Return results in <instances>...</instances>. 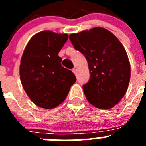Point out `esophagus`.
I'll return each instance as SVG.
<instances>
[{"instance_id": "obj_1", "label": "esophagus", "mask_w": 146, "mask_h": 146, "mask_svg": "<svg viewBox=\"0 0 146 146\" xmlns=\"http://www.w3.org/2000/svg\"><path fill=\"white\" fill-rule=\"evenodd\" d=\"M72 72H74V74H75V75H76V74H77V69H72Z\"/></svg>"}]
</instances>
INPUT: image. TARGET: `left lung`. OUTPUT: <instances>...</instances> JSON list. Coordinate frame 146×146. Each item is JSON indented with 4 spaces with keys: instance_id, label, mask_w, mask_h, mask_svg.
Instances as JSON below:
<instances>
[{
    "instance_id": "obj_1",
    "label": "left lung",
    "mask_w": 146,
    "mask_h": 146,
    "mask_svg": "<svg viewBox=\"0 0 146 146\" xmlns=\"http://www.w3.org/2000/svg\"><path fill=\"white\" fill-rule=\"evenodd\" d=\"M69 39L88 64L90 80L82 86L88 101L99 109L113 108L126 94L131 74L122 44L113 33L101 27L72 33Z\"/></svg>"
}]
</instances>
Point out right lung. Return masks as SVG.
<instances>
[{"label":"right lung","instance_id":"1","mask_svg":"<svg viewBox=\"0 0 146 146\" xmlns=\"http://www.w3.org/2000/svg\"><path fill=\"white\" fill-rule=\"evenodd\" d=\"M68 39L66 33L44 31L35 34L22 55L21 83L37 106L52 109L65 100L76 77L60 64L58 53Z\"/></svg>","mask_w":146,"mask_h":146}]
</instances>
